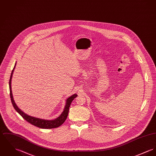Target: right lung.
Here are the masks:
<instances>
[{
	"instance_id": "right-lung-1",
	"label": "right lung",
	"mask_w": 156,
	"mask_h": 156,
	"mask_svg": "<svg viewBox=\"0 0 156 156\" xmlns=\"http://www.w3.org/2000/svg\"><path fill=\"white\" fill-rule=\"evenodd\" d=\"M16 64L13 67V69L11 73V77H10V80H9V90H10V97H11V102L12 104L13 105L15 109L22 116V118L25 119L27 122L31 124L32 125H34V126H36L37 127H39L40 128H44V129H51V128H55L60 126V125L64 122V121L66 120L67 117L68 116L69 111V107L70 105L72 104L73 99L77 96L76 94H74L72 96H71L70 98H69L67 101H66V106L64 107V109L62 112V114L60 115V116H58L57 118L54 119V120H45V119H39L37 118L32 117L31 116H29L27 114H25L24 112H23L21 109L18 108V107L16 106L15 104V102H14L13 96H12V89H11V79L12 77V74L14 71V69L15 68Z\"/></svg>"
}]
</instances>
